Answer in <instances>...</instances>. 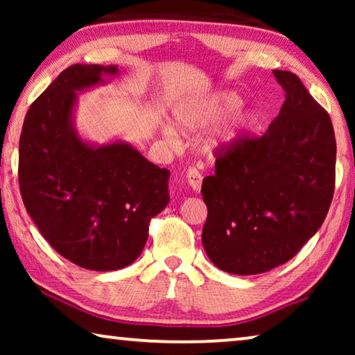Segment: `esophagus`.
I'll return each mask as SVG.
<instances>
[{"label":"esophagus","mask_w":355,"mask_h":355,"mask_svg":"<svg viewBox=\"0 0 355 355\" xmlns=\"http://www.w3.org/2000/svg\"><path fill=\"white\" fill-rule=\"evenodd\" d=\"M187 182L193 191H200L202 187V174L198 173V169L196 168H189L187 169Z\"/></svg>","instance_id":"obj_1"}]
</instances>
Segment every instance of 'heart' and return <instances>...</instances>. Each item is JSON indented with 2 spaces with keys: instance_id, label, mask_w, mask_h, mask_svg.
<instances>
[{
  "instance_id": "b5f03b06",
  "label": "heart",
  "mask_w": 355,
  "mask_h": 355,
  "mask_svg": "<svg viewBox=\"0 0 355 355\" xmlns=\"http://www.w3.org/2000/svg\"><path fill=\"white\" fill-rule=\"evenodd\" d=\"M239 106L241 96L232 94V92H221V94L211 95L208 98L189 101L186 105H181L176 111V116L184 128L200 129L205 128V125L218 123V121L225 118L226 114H230L231 111L239 108ZM250 123L252 116L249 113H237L236 116H232L221 129H218L208 139L207 150L208 152H216L218 148L236 142L237 137L249 128Z\"/></svg>"
}]
</instances>
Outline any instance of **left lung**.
<instances>
[{
    "mask_svg": "<svg viewBox=\"0 0 355 355\" xmlns=\"http://www.w3.org/2000/svg\"><path fill=\"white\" fill-rule=\"evenodd\" d=\"M273 74L284 90L279 114L265 134H241L218 148L215 174L202 182L203 247L232 275L265 273L293 259L333 200L336 139L329 114L297 76Z\"/></svg>",
    "mask_w": 355,
    "mask_h": 355,
    "instance_id": "8db88e82",
    "label": "left lung"
}]
</instances>
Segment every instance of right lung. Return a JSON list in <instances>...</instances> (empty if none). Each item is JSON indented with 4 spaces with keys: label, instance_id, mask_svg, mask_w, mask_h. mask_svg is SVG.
<instances>
[{
    "label": "right lung",
    "instance_id": "obj_1",
    "mask_svg": "<svg viewBox=\"0 0 355 355\" xmlns=\"http://www.w3.org/2000/svg\"><path fill=\"white\" fill-rule=\"evenodd\" d=\"M118 74L116 66L72 64L33 101L19 140L26 210L58 254L87 270L124 268L144 250L150 220L169 202V171L128 144L92 147L71 116L76 90Z\"/></svg>",
    "mask_w": 355,
    "mask_h": 355
}]
</instances>
